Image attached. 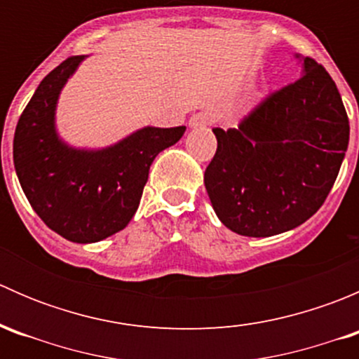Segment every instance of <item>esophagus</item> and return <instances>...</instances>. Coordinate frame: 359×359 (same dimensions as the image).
Segmentation results:
<instances>
[{
  "mask_svg": "<svg viewBox=\"0 0 359 359\" xmlns=\"http://www.w3.org/2000/svg\"><path fill=\"white\" fill-rule=\"evenodd\" d=\"M212 123H213V116L210 114L208 111L194 112L189 119L191 128H206V126L212 125Z\"/></svg>",
  "mask_w": 359,
  "mask_h": 359,
  "instance_id": "1",
  "label": "esophagus"
}]
</instances>
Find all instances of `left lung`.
<instances>
[{"label":"left lung","mask_w":359,"mask_h":359,"mask_svg":"<svg viewBox=\"0 0 359 359\" xmlns=\"http://www.w3.org/2000/svg\"><path fill=\"white\" fill-rule=\"evenodd\" d=\"M205 187L217 217L241 236L300 226L327 200L349 144V119L327 69L306 57L302 76L269 93L238 128H213Z\"/></svg>","instance_id":"1"}]
</instances>
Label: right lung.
<instances>
[{
    "label": "right lung",
    "mask_w": 359,
    "mask_h": 359,
    "mask_svg": "<svg viewBox=\"0 0 359 359\" xmlns=\"http://www.w3.org/2000/svg\"><path fill=\"white\" fill-rule=\"evenodd\" d=\"M85 55L45 76L13 137V163L32 210L74 243H95L125 229L139 208L154 158L179 142L186 126H146L99 151L69 147L55 132V107L69 76Z\"/></svg>",
    "instance_id": "add662e5"
}]
</instances>
